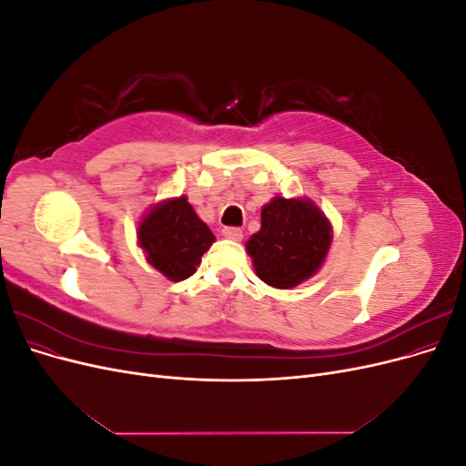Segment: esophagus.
<instances>
[{
    "mask_svg": "<svg viewBox=\"0 0 466 466\" xmlns=\"http://www.w3.org/2000/svg\"><path fill=\"white\" fill-rule=\"evenodd\" d=\"M221 235L225 238H231V241H241V238H243V231L238 228H223Z\"/></svg>",
    "mask_w": 466,
    "mask_h": 466,
    "instance_id": "esophagus-1",
    "label": "esophagus"
}]
</instances>
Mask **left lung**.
Returning a JSON list of instances; mask_svg holds the SVG:
<instances>
[{"mask_svg": "<svg viewBox=\"0 0 466 466\" xmlns=\"http://www.w3.org/2000/svg\"><path fill=\"white\" fill-rule=\"evenodd\" d=\"M330 245L332 223L311 198L274 196L262 206L260 231L245 247L264 284L291 289L320 270Z\"/></svg>", "mask_w": 466, "mask_h": 466, "instance_id": "obj_1", "label": "left lung"}]
</instances>
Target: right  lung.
Returning a JSON list of instances; mask_svg holds the SVG:
<instances>
[{
	"label": "right lung",
	"mask_w": 466,
	"mask_h": 466,
	"mask_svg": "<svg viewBox=\"0 0 466 466\" xmlns=\"http://www.w3.org/2000/svg\"><path fill=\"white\" fill-rule=\"evenodd\" d=\"M136 235L146 260L171 281L190 278L216 241L187 196L153 204L139 219Z\"/></svg>",
	"instance_id": "right-lung-1"
}]
</instances>
